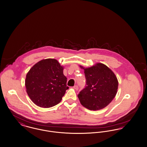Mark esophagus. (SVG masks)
Wrapping results in <instances>:
<instances>
[{
	"label": "esophagus",
	"mask_w": 147,
	"mask_h": 147,
	"mask_svg": "<svg viewBox=\"0 0 147 147\" xmlns=\"http://www.w3.org/2000/svg\"><path fill=\"white\" fill-rule=\"evenodd\" d=\"M74 88L75 90H78V86H77V85H75V86H74Z\"/></svg>",
	"instance_id": "1"
}]
</instances>
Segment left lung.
<instances>
[{
  "instance_id": "8db88e82",
  "label": "left lung",
  "mask_w": 147,
  "mask_h": 147,
  "mask_svg": "<svg viewBox=\"0 0 147 147\" xmlns=\"http://www.w3.org/2000/svg\"><path fill=\"white\" fill-rule=\"evenodd\" d=\"M84 70L86 86L78 94L81 104L90 110L97 111L106 107L115 97L118 81L114 72L106 65L97 63Z\"/></svg>"
}]
</instances>
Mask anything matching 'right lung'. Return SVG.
Segmentation results:
<instances>
[{
  "label": "right lung",
  "mask_w": 147,
  "mask_h": 147,
  "mask_svg": "<svg viewBox=\"0 0 147 147\" xmlns=\"http://www.w3.org/2000/svg\"><path fill=\"white\" fill-rule=\"evenodd\" d=\"M63 69L57 60L47 59L35 63L27 73L26 92L36 106L50 108L61 102L69 89Z\"/></svg>",
  "instance_id": "1"
}]
</instances>
